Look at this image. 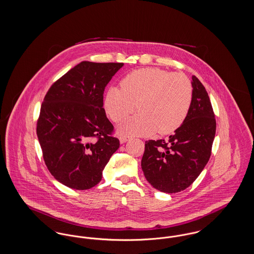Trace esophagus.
<instances>
[{
    "label": "esophagus",
    "mask_w": 254,
    "mask_h": 254,
    "mask_svg": "<svg viewBox=\"0 0 254 254\" xmlns=\"http://www.w3.org/2000/svg\"><path fill=\"white\" fill-rule=\"evenodd\" d=\"M119 140H120V143H121V144H124V143H126V142L128 141V138L126 137V136H121V137L119 138Z\"/></svg>",
    "instance_id": "34e87169"
}]
</instances>
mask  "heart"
I'll list each match as a JSON object with an SVG mask.
<instances>
[{
  "mask_svg": "<svg viewBox=\"0 0 254 254\" xmlns=\"http://www.w3.org/2000/svg\"><path fill=\"white\" fill-rule=\"evenodd\" d=\"M192 102V85L182 73L158 67L134 70L124 77L121 89L109 87L104 109L113 122L121 121L135 109L139 114L118 126L123 136H146L157 130L169 134L185 122Z\"/></svg>",
  "mask_w": 254,
  "mask_h": 254,
  "instance_id": "heart-1",
  "label": "heart"
}]
</instances>
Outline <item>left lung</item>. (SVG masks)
Instances as JSON below:
<instances>
[{
	"label": "left lung",
	"mask_w": 254,
	"mask_h": 254,
	"mask_svg": "<svg viewBox=\"0 0 254 254\" xmlns=\"http://www.w3.org/2000/svg\"><path fill=\"white\" fill-rule=\"evenodd\" d=\"M192 102L181 127L168 140H149L141 166L145 179L158 190L176 193L189 188L207 164L216 121L205 86L192 76Z\"/></svg>",
	"instance_id": "8db88e82"
}]
</instances>
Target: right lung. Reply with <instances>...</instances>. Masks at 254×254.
Returning <instances> with one entry per match:
<instances>
[{
    "label": "right lung",
    "instance_id": "right-lung-1",
    "mask_svg": "<svg viewBox=\"0 0 254 254\" xmlns=\"http://www.w3.org/2000/svg\"><path fill=\"white\" fill-rule=\"evenodd\" d=\"M123 63L81 62L49 88L37 136L50 173L63 185L89 190L120 142L104 109V91Z\"/></svg>",
    "mask_w": 254,
    "mask_h": 254
}]
</instances>
